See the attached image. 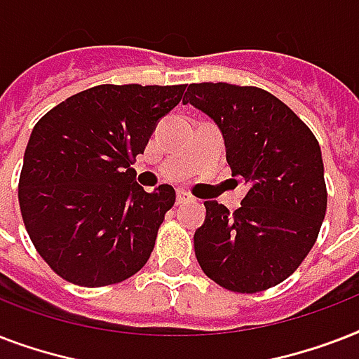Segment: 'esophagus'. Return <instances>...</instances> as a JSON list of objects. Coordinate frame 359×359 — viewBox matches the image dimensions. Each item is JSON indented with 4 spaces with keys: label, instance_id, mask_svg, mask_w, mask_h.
Wrapping results in <instances>:
<instances>
[{
    "label": "esophagus",
    "instance_id": "esophagus-1",
    "mask_svg": "<svg viewBox=\"0 0 359 359\" xmlns=\"http://www.w3.org/2000/svg\"><path fill=\"white\" fill-rule=\"evenodd\" d=\"M188 201H191V197L188 196L186 191H182V190L177 191V205H184V203H188Z\"/></svg>",
    "mask_w": 359,
    "mask_h": 359
}]
</instances>
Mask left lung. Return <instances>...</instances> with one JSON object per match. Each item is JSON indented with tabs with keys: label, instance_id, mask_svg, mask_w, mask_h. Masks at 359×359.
Masks as SVG:
<instances>
[{
	"label": "left lung",
	"instance_id": "left-lung-1",
	"mask_svg": "<svg viewBox=\"0 0 359 359\" xmlns=\"http://www.w3.org/2000/svg\"><path fill=\"white\" fill-rule=\"evenodd\" d=\"M190 102L218 124L227 162L248 194L229 214L207 201L194 245L214 283L253 294L285 281L317 242L328 191L317 137L304 121L261 87L190 83Z\"/></svg>",
	"mask_w": 359,
	"mask_h": 359
}]
</instances>
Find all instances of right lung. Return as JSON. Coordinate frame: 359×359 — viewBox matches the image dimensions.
Here are the masks:
<instances>
[{
  "mask_svg": "<svg viewBox=\"0 0 359 359\" xmlns=\"http://www.w3.org/2000/svg\"><path fill=\"white\" fill-rule=\"evenodd\" d=\"M186 86H97L52 108L31 132L20 212L46 264L69 283L132 278L152 253L173 186L145 191L130 165Z\"/></svg>",
  "mask_w": 359,
  "mask_h": 359,
  "instance_id": "add662e5",
  "label": "right lung"
}]
</instances>
